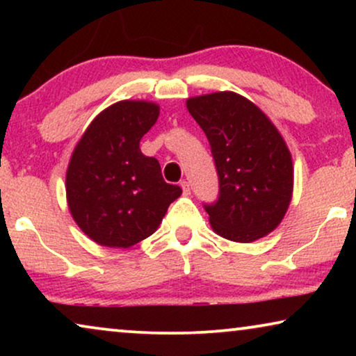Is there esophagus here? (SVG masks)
<instances>
[{
	"instance_id": "1",
	"label": "esophagus",
	"mask_w": 356,
	"mask_h": 356,
	"mask_svg": "<svg viewBox=\"0 0 356 356\" xmlns=\"http://www.w3.org/2000/svg\"><path fill=\"white\" fill-rule=\"evenodd\" d=\"M179 186L183 188V193L186 194V196H188V194H191V186H189L188 181H181V183H179Z\"/></svg>"
}]
</instances>
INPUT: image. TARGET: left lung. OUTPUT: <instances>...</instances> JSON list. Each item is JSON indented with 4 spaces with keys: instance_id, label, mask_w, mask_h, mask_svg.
Wrapping results in <instances>:
<instances>
[{
    "instance_id": "obj_1",
    "label": "left lung",
    "mask_w": 356,
    "mask_h": 356,
    "mask_svg": "<svg viewBox=\"0 0 356 356\" xmlns=\"http://www.w3.org/2000/svg\"><path fill=\"white\" fill-rule=\"evenodd\" d=\"M211 144L218 197L204 204L216 233L250 243L275 230L293 191L290 150L270 120L245 97L216 92L186 102Z\"/></svg>"
}]
</instances>
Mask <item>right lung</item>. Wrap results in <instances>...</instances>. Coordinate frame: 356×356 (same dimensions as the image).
<instances>
[{
  "label": "right lung",
  "instance_id": "1",
  "mask_svg": "<svg viewBox=\"0 0 356 356\" xmlns=\"http://www.w3.org/2000/svg\"><path fill=\"white\" fill-rule=\"evenodd\" d=\"M159 118L150 102L123 100L92 121L66 173V196L77 225L90 240L129 248L157 230L181 188L168 184L157 159L139 143Z\"/></svg>",
  "mask_w": 356,
  "mask_h": 356
}]
</instances>
